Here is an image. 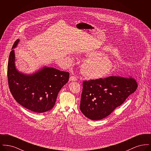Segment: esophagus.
I'll return each instance as SVG.
<instances>
[{"label":"esophagus","mask_w":151,"mask_h":151,"mask_svg":"<svg viewBox=\"0 0 151 151\" xmlns=\"http://www.w3.org/2000/svg\"><path fill=\"white\" fill-rule=\"evenodd\" d=\"M69 80L71 81H76V80H77V78H76V76H71L70 78V79H69Z\"/></svg>","instance_id":"1"}]
</instances>
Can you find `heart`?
<instances>
[{
	"mask_svg": "<svg viewBox=\"0 0 151 151\" xmlns=\"http://www.w3.org/2000/svg\"><path fill=\"white\" fill-rule=\"evenodd\" d=\"M91 57L86 60L81 65L82 71L89 78L99 79L104 77L111 72L113 62L108 54L100 51L90 52Z\"/></svg>",
	"mask_w": 151,
	"mask_h": 151,
	"instance_id": "obj_1",
	"label": "heart"
}]
</instances>
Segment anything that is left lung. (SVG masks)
Here are the masks:
<instances>
[{
	"label": "left lung",
	"mask_w": 151,
	"mask_h": 151,
	"mask_svg": "<svg viewBox=\"0 0 151 151\" xmlns=\"http://www.w3.org/2000/svg\"><path fill=\"white\" fill-rule=\"evenodd\" d=\"M80 109L89 119L100 120L121 105L137 87L131 77L109 76L84 81Z\"/></svg>",
	"instance_id": "8db88e82"
}]
</instances>
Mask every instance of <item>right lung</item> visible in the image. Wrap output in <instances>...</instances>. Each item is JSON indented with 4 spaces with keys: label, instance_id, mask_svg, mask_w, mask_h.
Here are the masks:
<instances>
[{
    "label": "right lung",
    "instance_id": "right-lung-1",
    "mask_svg": "<svg viewBox=\"0 0 151 151\" xmlns=\"http://www.w3.org/2000/svg\"><path fill=\"white\" fill-rule=\"evenodd\" d=\"M14 42L9 54L7 76L10 91L14 98L24 108L36 113H44L54 106L58 94L68 82L69 73L44 66L32 74L19 71L15 65L13 50L19 42Z\"/></svg>",
    "mask_w": 151,
    "mask_h": 151
}]
</instances>
